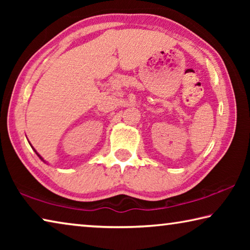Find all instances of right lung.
<instances>
[{
	"label": "right lung",
	"instance_id": "add662e5",
	"mask_svg": "<svg viewBox=\"0 0 250 250\" xmlns=\"http://www.w3.org/2000/svg\"><path fill=\"white\" fill-rule=\"evenodd\" d=\"M34 151H35V150H34ZM35 152H36V151H35ZM36 154H37V155H39V156H40V159H41V160H42V161H44V160H43V158H42V156H41V155H40V154H39V153H37V152H36Z\"/></svg>",
	"mask_w": 250,
	"mask_h": 250
}]
</instances>
